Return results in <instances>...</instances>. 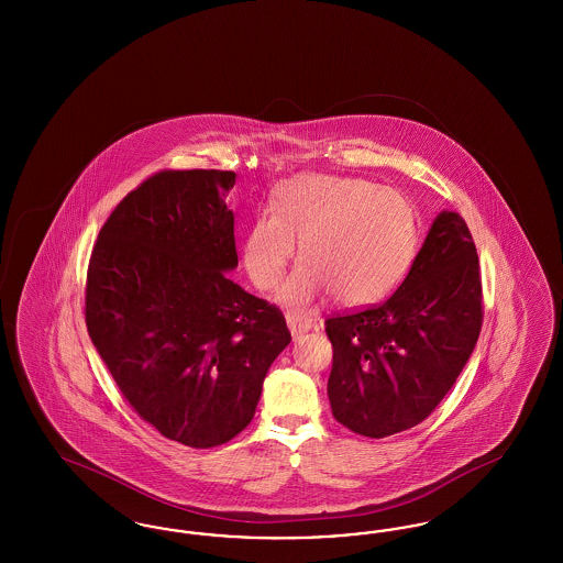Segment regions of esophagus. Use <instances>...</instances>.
I'll use <instances>...</instances> for the list:
<instances>
[{"instance_id": "34e87169", "label": "esophagus", "mask_w": 563, "mask_h": 563, "mask_svg": "<svg viewBox=\"0 0 563 563\" xmlns=\"http://www.w3.org/2000/svg\"><path fill=\"white\" fill-rule=\"evenodd\" d=\"M287 324H289V329H291V335H294V340H299L303 333H308L312 327H314V322L312 319H308V317H303V314H299V312H287Z\"/></svg>"}]
</instances>
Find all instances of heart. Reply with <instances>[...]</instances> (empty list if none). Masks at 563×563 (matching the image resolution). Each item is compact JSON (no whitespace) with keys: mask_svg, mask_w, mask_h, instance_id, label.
Returning a JSON list of instances; mask_svg holds the SVG:
<instances>
[{"mask_svg":"<svg viewBox=\"0 0 563 563\" xmlns=\"http://www.w3.org/2000/svg\"><path fill=\"white\" fill-rule=\"evenodd\" d=\"M301 266L280 299L310 306L322 295L338 303L365 306L390 294L411 266L420 228L409 200L367 179L299 175L276 189L242 244L253 285L272 291L294 260Z\"/></svg>","mask_w":563,"mask_h":563,"instance_id":"b5f03b06","label":"heart"}]
</instances>
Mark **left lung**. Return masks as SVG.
I'll list each match as a JSON object with an SVG mask.
<instances>
[{
	"mask_svg": "<svg viewBox=\"0 0 563 563\" xmlns=\"http://www.w3.org/2000/svg\"><path fill=\"white\" fill-rule=\"evenodd\" d=\"M482 324L475 241L460 214L441 213L395 294L327 317L333 418L369 439L420 424L454 386Z\"/></svg>",
	"mask_w": 563,
	"mask_h": 563,
	"instance_id": "obj_1",
	"label": "left lung"
}]
</instances>
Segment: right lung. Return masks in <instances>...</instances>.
Returning <instances> with one entry per match:
<instances>
[{
    "label": "right lung",
    "mask_w": 563,
    "mask_h": 563,
    "mask_svg": "<svg viewBox=\"0 0 563 563\" xmlns=\"http://www.w3.org/2000/svg\"><path fill=\"white\" fill-rule=\"evenodd\" d=\"M236 173L158 170L129 191L92 246L84 319L124 399L162 437L196 450L249 427L291 333L246 294L234 214Z\"/></svg>",
    "instance_id": "1"
}]
</instances>
